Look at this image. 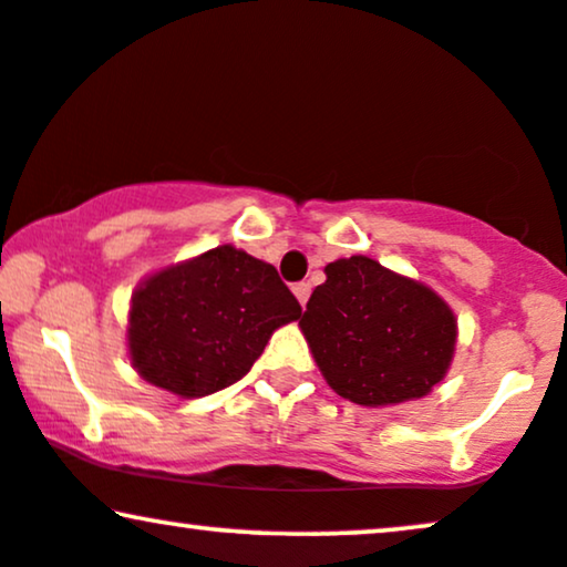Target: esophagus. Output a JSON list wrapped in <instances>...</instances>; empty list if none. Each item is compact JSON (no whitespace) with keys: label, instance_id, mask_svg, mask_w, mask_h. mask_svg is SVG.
I'll list each match as a JSON object with an SVG mask.
<instances>
[{"label":"esophagus","instance_id":"34e87169","mask_svg":"<svg viewBox=\"0 0 567 567\" xmlns=\"http://www.w3.org/2000/svg\"><path fill=\"white\" fill-rule=\"evenodd\" d=\"M292 292H296L298 303L306 306L308 303V296H311V285H308V282H296V285H292Z\"/></svg>","mask_w":567,"mask_h":567}]
</instances>
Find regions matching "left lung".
<instances>
[{"label": "left lung", "instance_id": "8db88e82", "mask_svg": "<svg viewBox=\"0 0 567 567\" xmlns=\"http://www.w3.org/2000/svg\"><path fill=\"white\" fill-rule=\"evenodd\" d=\"M324 275L298 327L327 384L367 408L429 395L455 355L447 300L369 256L337 259Z\"/></svg>", "mask_w": 567, "mask_h": 567}]
</instances>
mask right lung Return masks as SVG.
<instances>
[{
	"instance_id": "1",
	"label": "right lung",
	"mask_w": 567,
	"mask_h": 567,
	"mask_svg": "<svg viewBox=\"0 0 567 567\" xmlns=\"http://www.w3.org/2000/svg\"><path fill=\"white\" fill-rule=\"evenodd\" d=\"M300 303L271 264L217 246L148 275L133 290L127 355L148 384L204 398L243 379Z\"/></svg>"
}]
</instances>
